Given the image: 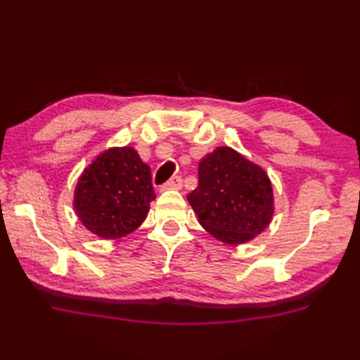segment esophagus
I'll list each match as a JSON object with an SVG mask.
<instances>
[{
	"label": "esophagus",
	"instance_id": "34e87169",
	"mask_svg": "<svg viewBox=\"0 0 360 360\" xmlns=\"http://www.w3.org/2000/svg\"><path fill=\"white\" fill-rule=\"evenodd\" d=\"M183 186V179L180 177V175H177V177H172L171 180H167L165 185L160 186V189L162 191H167V189H181Z\"/></svg>",
	"mask_w": 360,
	"mask_h": 360
}]
</instances>
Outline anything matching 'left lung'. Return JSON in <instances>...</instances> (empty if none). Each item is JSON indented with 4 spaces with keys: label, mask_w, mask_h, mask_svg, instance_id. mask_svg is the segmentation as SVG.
<instances>
[{
    "label": "left lung",
    "mask_w": 360,
    "mask_h": 360,
    "mask_svg": "<svg viewBox=\"0 0 360 360\" xmlns=\"http://www.w3.org/2000/svg\"><path fill=\"white\" fill-rule=\"evenodd\" d=\"M188 202L207 233L228 245H240L260 234L274 212L266 172L228 146L202 160L198 186Z\"/></svg>",
    "instance_id": "left-lung-1"
}]
</instances>
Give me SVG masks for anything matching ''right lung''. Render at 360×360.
Here are the masks:
<instances>
[{
    "label": "right lung",
    "instance_id": "right-lung-1",
    "mask_svg": "<svg viewBox=\"0 0 360 360\" xmlns=\"http://www.w3.org/2000/svg\"><path fill=\"white\" fill-rule=\"evenodd\" d=\"M154 198L149 166L126 146L105 150L86 167L75 188L74 206L91 233L120 238L141 225Z\"/></svg>",
    "mask_w": 360,
    "mask_h": 360
}]
</instances>
